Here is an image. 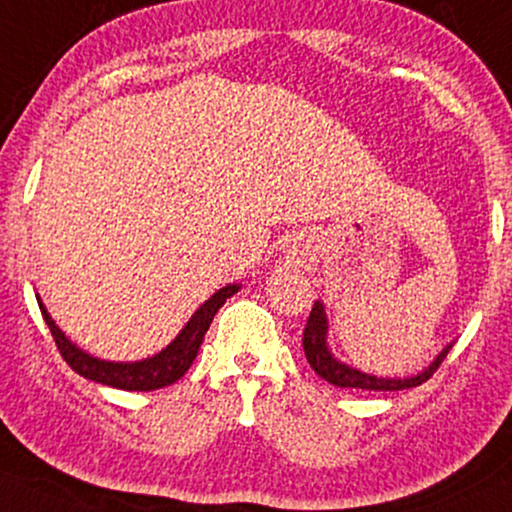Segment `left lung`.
Wrapping results in <instances>:
<instances>
[{
  "label": "left lung",
  "mask_w": 512,
  "mask_h": 512,
  "mask_svg": "<svg viewBox=\"0 0 512 512\" xmlns=\"http://www.w3.org/2000/svg\"><path fill=\"white\" fill-rule=\"evenodd\" d=\"M329 319H326V310L322 300H315L310 319H307L305 334H303V348L305 357L310 362V367L329 384L341 386V389H362V391H403L412 389V386H420L427 381L432 374L439 369L443 357L448 355V350L453 348V343H448L439 355L429 362V367H424L422 372L412 374V377H374V374L360 372L357 367H350L346 362H341L331 353L329 343Z\"/></svg>",
  "instance_id": "8db88e82"
}]
</instances>
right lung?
I'll return each mask as SVG.
<instances>
[{"instance_id":"obj_1","label":"right lung","mask_w":512,"mask_h":512,"mask_svg":"<svg viewBox=\"0 0 512 512\" xmlns=\"http://www.w3.org/2000/svg\"><path fill=\"white\" fill-rule=\"evenodd\" d=\"M240 291V283H229V286L219 288L212 298L205 300L195 310V315L188 319L186 326L178 331V336L169 346L159 350L152 357H145V360L135 362H114V360H102V357H95L85 353L83 348L76 346L64 331L59 329L57 322H54L52 315L47 312L45 303L38 295V305L42 317L52 331L54 343H57L61 357L69 362L73 372H78L80 377L97 381V384L114 386V389L121 391H157L164 389V386H171L178 381L183 374L188 372L193 360L197 357V350L202 346V338H205L209 324H212L214 315L219 312V307L226 303V298H231L233 293Z\"/></svg>"}]
</instances>
